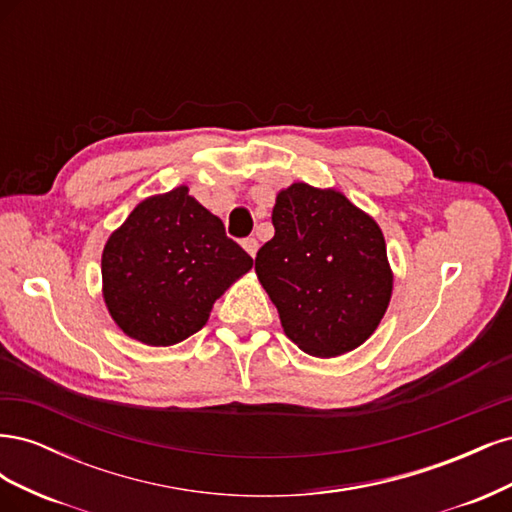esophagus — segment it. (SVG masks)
<instances>
[{
  "mask_svg": "<svg viewBox=\"0 0 512 512\" xmlns=\"http://www.w3.org/2000/svg\"><path fill=\"white\" fill-rule=\"evenodd\" d=\"M243 247H245V252L250 254L252 258H256V252H258V241L254 239V237H247L245 241H243Z\"/></svg>",
  "mask_w": 512,
  "mask_h": 512,
  "instance_id": "34e87169",
  "label": "esophagus"
}]
</instances>
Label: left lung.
<instances>
[{
	"instance_id": "left-lung-1",
	"label": "left lung",
	"mask_w": 512,
	"mask_h": 512,
	"mask_svg": "<svg viewBox=\"0 0 512 512\" xmlns=\"http://www.w3.org/2000/svg\"><path fill=\"white\" fill-rule=\"evenodd\" d=\"M275 237L256 254L258 280L303 352L329 359L376 331L393 273L378 224L335 190L292 183L277 194Z\"/></svg>"
}]
</instances>
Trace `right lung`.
I'll return each instance as SVG.
<instances>
[{"instance_id":"right-lung-1","label":"right lung","mask_w":512,"mask_h":512,"mask_svg":"<svg viewBox=\"0 0 512 512\" xmlns=\"http://www.w3.org/2000/svg\"><path fill=\"white\" fill-rule=\"evenodd\" d=\"M252 265L218 215L181 185L143 200L108 237L104 301L126 335L173 346L205 327L215 299Z\"/></svg>"}]
</instances>
